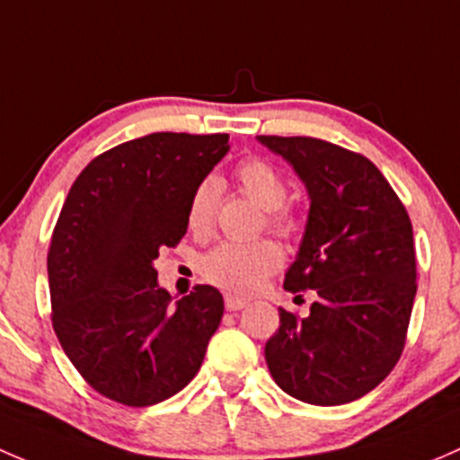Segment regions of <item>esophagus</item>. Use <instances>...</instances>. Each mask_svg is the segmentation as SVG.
<instances>
[{"instance_id": "34e87169", "label": "esophagus", "mask_w": 460, "mask_h": 460, "mask_svg": "<svg viewBox=\"0 0 460 460\" xmlns=\"http://www.w3.org/2000/svg\"><path fill=\"white\" fill-rule=\"evenodd\" d=\"M245 305H248V301H245V299H239V296H232V295L226 296V310H228V312L243 310Z\"/></svg>"}]
</instances>
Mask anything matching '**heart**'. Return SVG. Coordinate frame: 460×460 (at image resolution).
I'll use <instances>...</instances> for the list:
<instances>
[{
  "label": "heart",
  "instance_id": "heart-1",
  "mask_svg": "<svg viewBox=\"0 0 460 460\" xmlns=\"http://www.w3.org/2000/svg\"><path fill=\"white\" fill-rule=\"evenodd\" d=\"M236 183L241 192L263 208L265 221L277 234L292 239L299 234L301 219L283 206L288 199V181L270 161L248 159L236 170ZM219 183L215 179H203L192 192L188 203V228L195 234H208L215 226ZM281 265V250L272 241H226L203 257L201 274L217 288L234 295H252L263 286L265 279Z\"/></svg>",
  "mask_w": 460,
  "mask_h": 460
}]
</instances>
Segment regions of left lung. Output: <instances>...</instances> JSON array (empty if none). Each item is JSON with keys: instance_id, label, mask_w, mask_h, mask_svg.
<instances>
[{"instance_id": "8db88e82", "label": "left lung", "mask_w": 460, "mask_h": 460, "mask_svg": "<svg viewBox=\"0 0 460 460\" xmlns=\"http://www.w3.org/2000/svg\"><path fill=\"white\" fill-rule=\"evenodd\" d=\"M259 141L290 161L310 195L305 234L283 286L316 295L305 319L279 307L265 361L277 385L303 403H349L403 354L416 296L411 221L363 155L314 137Z\"/></svg>"}]
</instances>
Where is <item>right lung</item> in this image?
<instances>
[{
	"label": "right lung",
	"instance_id": "obj_1",
	"mask_svg": "<svg viewBox=\"0 0 460 460\" xmlns=\"http://www.w3.org/2000/svg\"><path fill=\"white\" fill-rule=\"evenodd\" d=\"M228 135L153 132L94 157L66 197L49 248L50 321L84 381L148 407L195 378L224 296L195 286L172 305L153 261L188 230V203Z\"/></svg>",
	"mask_w": 460,
	"mask_h": 460
}]
</instances>
